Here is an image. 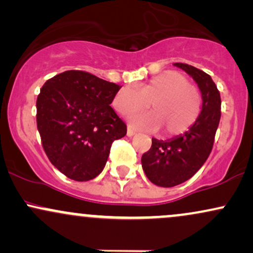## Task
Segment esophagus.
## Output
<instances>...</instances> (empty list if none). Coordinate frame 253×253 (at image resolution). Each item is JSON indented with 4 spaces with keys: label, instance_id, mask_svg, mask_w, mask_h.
Here are the masks:
<instances>
[{
    "label": "esophagus",
    "instance_id": "esophagus-1",
    "mask_svg": "<svg viewBox=\"0 0 253 253\" xmlns=\"http://www.w3.org/2000/svg\"><path fill=\"white\" fill-rule=\"evenodd\" d=\"M135 133H136V130L133 128V127H130V126L127 127V135L132 136V135H134Z\"/></svg>",
    "mask_w": 253,
    "mask_h": 253
}]
</instances>
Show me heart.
Listing matches in <instances>:
<instances>
[{
    "label": "heart",
    "mask_w": 253,
    "mask_h": 253,
    "mask_svg": "<svg viewBox=\"0 0 253 253\" xmlns=\"http://www.w3.org/2000/svg\"><path fill=\"white\" fill-rule=\"evenodd\" d=\"M152 112L130 119L133 126L165 136L181 135L196 123L202 110V94L195 84L177 71H165L151 78L140 89L123 86L113 98V107L127 117L146 109Z\"/></svg>",
    "instance_id": "1"
}]
</instances>
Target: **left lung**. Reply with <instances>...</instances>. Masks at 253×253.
I'll return each instance as SVG.
<instances>
[{
    "label": "left lung",
    "mask_w": 253,
    "mask_h": 253,
    "mask_svg": "<svg viewBox=\"0 0 253 253\" xmlns=\"http://www.w3.org/2000/svg\"><path fill=\"white\" fill-rule=\"evenodd\" d=\"M190 75L202 94V110L196 123L184 134L169 140L152 138V146L141 157L147 178L159 187L170 188L191 178L205 164L213 149L221 117V98L215 83L205 71L175 63Z\"/></svg>",
    "instance_id": "obj_1"
}]
</instances>
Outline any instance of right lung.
Segmentation results:
<instances>
[{"label": "right lung", "instance_id": "add662e5", "mask_svg": "<svg viewBox=\"0 0 253 253\" xmlns=\"http://www.w3.org/2000/svg\"><path fill=\"white\" fill-rule=\"evenodd\" d=\"M121 86L86 71L69 70L46 81L37 98V126L46 156L74 181L102 172L126 124L109 106Z\"/></svg>", "mask_w": 253, "mask_h": 253}]
</instances>
